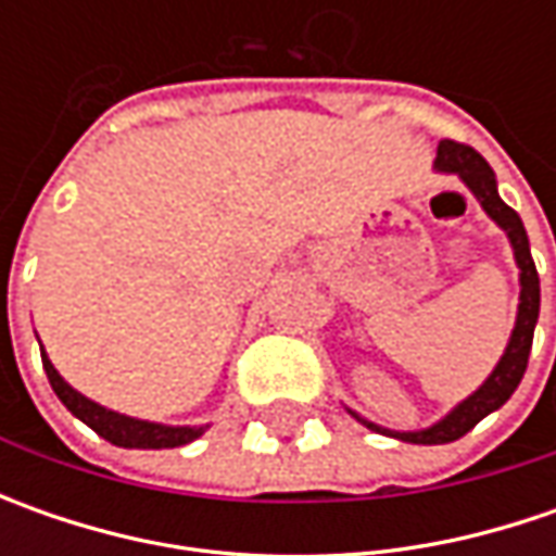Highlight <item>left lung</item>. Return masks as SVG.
I'll list each match as a JSON object with an SVG mask.
<instances>
[{"label":"left lung","instance_id":"1","mask_svg":"<svg viewBox=\"0 0 556 556\" xmlns=\"http://www.w3.org/2000/svg\"><path fill=\"white\" fill-rule=\"evenodd\" d=\"M437 166L442 173H458L460 179L467 182V188L480 198L482 210L502 225L514 244V256H517V266H520V312H517V328L514 337L507 343V353L502 355L498 368L492 371V377L482 383L477 393L470 399H464L458 408L445 420H439L437 427L430 430H420V433H393L402 442H417V445H442V442H455L464 433H470L482 417L492 415L495 408H502L504 402L514 395V390L520 387L523 380L526 365H529V350H532V333H535V321H539V271L532 263V253H529V238H526L523 219L498 198V188H495V173L492 166L482 161V154H477L470 144L464 141L442 139L437 148ZM358 417V415H355ZM365 427L380 430L377 424H368L365 417H358Z\"/></svg>","mask_w":556,"mask_h":556}]
</instances>
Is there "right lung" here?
I'll use <instances>...</instances> for the list:
<instances>
[{
    "instance_id": "obj_1",
    "label": "right lung",
    "mask_w": 556,
    "mask_h": 556,
    "mask_svg": "<svg viewBox=\"0 0 556 556\" xmlns=\"http://www.w3.org/2000/svg\"><path fill=\"white\" fill-rule=\"evenodd\" d=\"M42 368H46L54 395L67 405V412L79 417L86 427H92L98 437L114 442L119 448H179V445H188L203 433V427H163V424H148V420L108 412V408L96 405L92 399L76 393L71 383H64V377L54 371V365L46 358V353H42Z\"/></svg>"
}]
</instances>
